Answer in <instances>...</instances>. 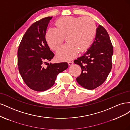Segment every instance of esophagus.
<instances>
[{
  "label": "esophagus",
  "mask_w": 130,
  "mask_h": 130,
  "mask_svg": "<svg viewBox=\"0 0 130 130\" xmlns=\"http://www.w3.org/2000/svg\"><path fill=\"white\" fill-rule=\"evenodd\" d=\"M68 65L69 66H72L73 64V62H72V61H69L68 62Z\"/></svg>",
  "instance_id": "34e87169"
}]
</instances>
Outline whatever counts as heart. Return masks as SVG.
<instances>
[{
    "mask_svg": "<svg viewBox=\"0 0 130 130\" xmlns=\"http://www.w3.org/2000/svg\"><path fill=\"white\" fill-rule=\"evenodd\" d=\"M55 24L56 28L47 30L45 40L51 49L57 50L66 37L67 43L56 53L57 58L62 61H69L76 57L78 52L87 50L96 34L95 22L89 17H63L57 19Z\"/></svg>",
    "mask_w": 130,
    "mask_h": 130,
    "instance_id": "heart-1",
    "label": "heart"
}]
</instances>
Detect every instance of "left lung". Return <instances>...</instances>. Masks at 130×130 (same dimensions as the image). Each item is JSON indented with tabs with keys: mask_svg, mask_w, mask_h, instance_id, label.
<instances>
[{
	"mask_svg": "<svg viewBox=\"0 0 130 130\" xmlns=\"http://www.w3.org/2000/svg\"><path fill=\"white\" fill-rule=\"evenodd\" d=\"M113 48L107 31L99 25L92 45L83 56L74 61L81 68L78 84L92 90L103 84L112 69Z\"/></svg>",
	"mask_w": 130,
	"mask_h": 130,
	"instance_id": "left-lung-1",
	"label": "left lung"
}]
</instances>
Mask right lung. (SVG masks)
Here are the masks:
<instances>
[{
  "label": "right lung",
  "mask_w": 130,
  "mask_h": 130,
  "mask_svg": "<svg viewBox=\"0 0 130 130\" xmlns=\"http://www.w3.org/2000/svg\"><path fill=\"white\" fill-rule=\"evenodd\" d=\"M52 18L47 17L33 23L23 36L18 49V70L23 80L30 89L38 92L52 87L57 75L68 67L67 62L44 66L55 55L45 40L46 28Z\"/></svg>",
  "instance_id": "1"
}]
</instances>
